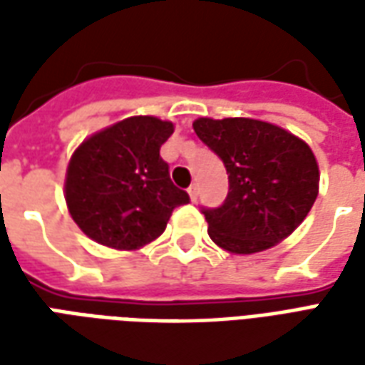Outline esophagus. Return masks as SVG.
<instances>
[{
	"label": "esophagus",
	"mask_w": 365,
	"mask_h": 365,
	"mask_svg": "<svg viewBox=\"0 0 365 365\" xmlns=\"http://www.w3.org/2000/svg\"><path fill=\"white\" fill-rule=\"evenodd\" d=\"M187 193H190L191 201H195V199H197V185H195V183H191L190 190H187Z\"/></svg>",
	"instance_id": "esophagus-1"
}]
</instances>
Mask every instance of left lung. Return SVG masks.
I'll return each instance as SVG.
<instances>
[{
	"label": "left lung",
	"instance_id": "obj_1",
	"mask_svg": "<svg viewBox=\"0 0 365 365\" xmlns=\"http://www.w3.org/2000/svg\"><path fill=\"white\" fill-rule=\"evenodd\" d=\"M193 130L229 174L225 203L203 209L215 245L254 254L289 237L319 195V166L309 144L277 125L246 117H201Z\"/></svg>",
	"mask_w": 365,
	"mask_h": 365
}]
</instances>
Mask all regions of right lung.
<instances>
[{"mask_svg": "<svg viewBox=\"0 0 365 365\" xmlns=\"http://www.w3.org/2000/svg\"><path fill=\"white\" fill-rule=\"evenodd\" d=\"M174 123L128 117L86 138L70 158L64 182L68 211L99 245L136 250L164 232L190 195L170 180L160 146Z\"/></svg>", "mask_w": 365, "mask_h": 365, "instance_id": "right-lung-1", "label": "right lung"}]
</instances>
